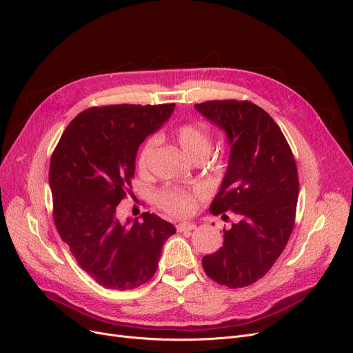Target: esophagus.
Returning <instances> with one entry per match:
<instances>
[{
	"mask_svg": "<svg viewBox=\"0 0 353 353\" xmlns=\"http://www.w3.org/2000/svg\"><path fill=\"white\" fill-rule=\"evenodd\" d=\"M177 232H192L196 229V225L193 223V221H183V223H179L176 226Z\"/></svg>",
	"mask_w": 353,
	"mask_h": 353,
	"instance_id": "esophagus-1",
	"label": "esophagus"
}]
</instances>
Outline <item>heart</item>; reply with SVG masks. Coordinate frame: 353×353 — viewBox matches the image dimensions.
Masks as SVG:
<instances>
[{"mask_svg": "<svg viewBox=\"0 0 353 353\" xmlns=\"http://www.w3.org/2000/svg\"><path fill=\"white\" fill-rule=\"evenodd\" d=\"M174 137L181 150L190 159L197 156L208 157V154L212 150L213 137H212L209 125H206L205 123H199V121L184 123L174 130ZM156 144H157L156 137L147 139L145 143L143 144L137 159V165L140 172L147 170L148 161H150ZM200 196H201L200 192L165 189L157 194L156 200L159 203V206L165 212H169L174 216H189L196 210L197 200Z\"/></svg>", "mask_w": 353, "mask_h": 353, "instance_id": "obj_1", "label": "heart"}]
</instances>
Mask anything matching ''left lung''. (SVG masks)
Masks as SVG:
<instances>
[{
    "label": "left lung",
    "mask_w": 353,
    "mask_h": 353,
    "mask_svg": "<svg viewBox=\"0 0 353 353\" xmlns=\"http://www.w3.org/2000/svg\"><path fill=\"white\" fill-rule=\"evenodd\" d=\"M223 130L230 154L210 212L237 217L223 230V246L203 257L206 274L229 288H245L274 265L293 230L299 179L290 147L273 119L250 101L213 100L194 105Z\"/></svg>",
    "instance_id": "obj_1"
}]
</instances>
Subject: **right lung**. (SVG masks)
Listing matches in <instances>:
<instances>
[{
  "label": "right lung",
  "instance_id": "right-lung-1",
  "mask_svg": "<svg viewBox=\"0 0 353 353\" xmlns=\"http://www.w3.org/2000/svg\"><path fill=\"white\" fill-rule=\"evenodd\" d=\"M174 104L92 107L74 119L50 163L54 223L80 268L107 289L128 290L157 270L176 228L154 213L117 217L130 193L136 156L147 136L169 120Z\"/></svg>",
  "mask_w": 353,
  "mask_h": 353
}]
</instances>
